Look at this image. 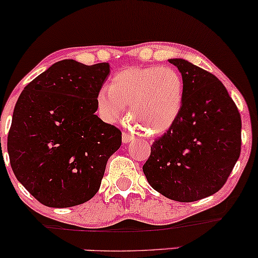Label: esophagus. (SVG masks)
I'll return each mask as SVG.
<instances>
[{"label": "esophagus", "mask_w": 258, "mask_h": 258, "mask_svg": "<svg viewBox=\"0 0 258 258\" xmlns=\"http://www.w3.org/2000/svg\"><path fill=\"white\" fill-rule=\"evenodd\" d=\"M133 139V136L131 135V133L128 132H123L122 133V142L123 143H130Z\"/></svg>", "instance_id": "34e87169"}]
</instances>
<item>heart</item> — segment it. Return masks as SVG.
Returning <instances> with one entry per match:
<instances>
[{"label":"heart","instance_id":"obj_1","mask_svg":"<svg viewBox=\"0 0 258 258\" xmlns=\"http://www.w3.org/2000/svg\"><path fill=\"white\" fill-rule=\"evenodd\" d=\"M183 97L182 76L174 68L132 67L115 74L109 88L97 93L96 106L103 120L115 122L130 105V115L144 131L161 135L179 116Z\"/></svg>","mask_w":258,"mask_h":258}]
</instances>
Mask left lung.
I'll return each instance as SVG.
<instances>
[{
  "mask_svg": "<svg viewBox=\"0 0 258 258\" xmlns=\"http://www.w3.org/2000/svg\"><path fill=\"white\" fill-rule=\"evenodd\" d=\"M182 74V110L154 141L143 172L153 189L180 203L217 193L240 156L241 117L214 74L184 59H170Z\"/></svg>",
  "mask_w": 258,
  "mask_h": 258,
  "instance_id": "8db88e82",
  "label": "left lung"
}]
</instances>
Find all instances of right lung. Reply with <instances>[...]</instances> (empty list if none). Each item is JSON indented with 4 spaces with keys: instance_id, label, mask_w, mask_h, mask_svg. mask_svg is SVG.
<instances>
[{
    "instance_id": "right-lung-1",
    "label": "right lung",
    "mask_w": 258,
    "mask_h": 258,
    "mask_svg": "<svg viewBox=\"0 0 258 258\" xmlns=\"http://www.w3.org/2000/svg\"><path fill=\"white\" fill-rule=\"evenodd\" d=\"M108 63L64 59L24 88L14 106L7 149L17 179L48 207H72L99 190L121 131L103 122L96 97Z\"/></svg>"
}]
</instances>
